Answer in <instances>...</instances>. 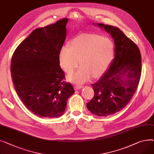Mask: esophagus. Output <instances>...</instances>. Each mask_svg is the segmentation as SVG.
<instances>
[{"label":"esophagus","mask_w":154,"mask_h":154,"mask_svg":"<svg viewBox=\"0 0 154 154\" xmlns=\"http://www.w3.org/2000/svg\"><path fill=\"white\" fill-rule=\"evenodd\" d=\"M83 86L81 85H75L74 86V89H75V90H78V89H80Z\"/></svg>","instance_id":"1"}]
</instances>
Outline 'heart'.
Returning a JSON list of instances; mask_svg holds the SVG:
<instances>
[{
  "mask_svg": "<svg viewBox=\"0 0 154 154\" xmlns=\"http://www.w3.org/2000/svg\"><path fill=\"white\" fill-rule=\"evenodd\" d=\"M115 52L112 41L97 35H83L75 38L68 45L63 46L59 52L61 68L66 73L81 66L67 79L72 83L81 84L93 76H101L109 67Z\"/></svg>",
  "mask_w": 154,
  "mask_h": 154,
  "instance_id": "obj_1",
  "label": "heart"
}]
</instances>
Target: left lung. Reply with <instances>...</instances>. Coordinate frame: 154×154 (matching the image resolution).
<instances>
[{
    "instance_id": "1",
    "label": "left lung",
    "mask_w": 154,
    "mask_h": 154,
    "mask_svg": "<svg viewBox=\"0 0 154 154\" xmlns=\"http://www.w3.org/2000/svg\"><path fill=\"white\" fill-rule=\"evenodd\" d=\"M114 41L115 54L110 66L97 83L92 84L94 95L86 107L98 116H107L121 111L133 97L142 71L140 50L132 40L117 27L97 23Z\"/></svg>"
}]
</instances>
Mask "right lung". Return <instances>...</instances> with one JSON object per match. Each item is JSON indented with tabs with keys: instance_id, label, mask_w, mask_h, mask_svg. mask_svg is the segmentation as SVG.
<instances>
[{
	"instance_id": "obj_1",
	"label": "right lung",
	"mask_w": 154,
	"mask_h": 154,
	"mask_svg": "<svg viewBox=\"0 0 154 154\" xmlns=\"http://www.w3.org/2000/svg\"><path fill=\"white\" fill-rule=\"evenodd\" d=\"M67 18L33 30L15 49L11 72L17 94L27 109L42 117L64 114L75 93L63 81L59 52L66 38Z\"/></svg>"
}]
</instances>
